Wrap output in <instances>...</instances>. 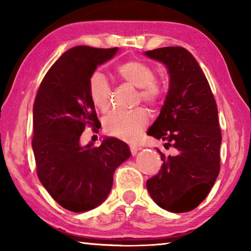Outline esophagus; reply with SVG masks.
<instances>
[{
  "mask_svg": "<svg viewBox=\"0 0 251 251\" xmlns=\"http://www.w3.org/2000/svg\"><path fill=\"white\" fill-rule=\"evenodd\" d=\"M129 150H130L131 155H136V154H137V151H138L139 148L136 146V145H129Z\"/></svg>",
  "mask_w": 251,
  "mask_h": 251,
  "instance_id": "1",
  "label": "esophagus"
}]
</instances>
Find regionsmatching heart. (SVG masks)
<instances>
[{"label": "heart", "instance_id": "1", "mask_svg": "<svg viewBox=\"0 0 251 251\" xmlns=\"http://www.w3.org/2000/svg\"><path fill=\"white\" fill-rule=\"evenodd\" d=\"M120 78L131 86L139 88L138 100L155 105L161 100L164 86L155 78L154 70L143 61H127L117 67ZM88 94L92 103L100 112L107 113L110 108V85L101 72H94L88 80ZM150 122L148 113L144 108L130 112H115L106 117L105 131L121 139H131L145 129Z\"/></svg>", "mask_w": 251, "mask_h": 251}]
</instances>
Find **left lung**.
Here are the masks:
<instances>
[{
	"label": "left lung",
	"instance_id": "1",
	"mask_svg": "<svg viewBox=\"0 0 251 251\" xmlns=\"http://www.w3.org/2000/svg\"><path fill=\"white\" fill-rule=\"evenodd\" d=\"M166 65L169 88L159 116L147 135L164 141L160 171L146 186L157 205L172 212L196 208L209 194L220 171L222 133L209 83L188 50L167 46L145 52Z\"/></svg>",
	"mask_w": 251,
	"mask_h": 251
}]
</instances>
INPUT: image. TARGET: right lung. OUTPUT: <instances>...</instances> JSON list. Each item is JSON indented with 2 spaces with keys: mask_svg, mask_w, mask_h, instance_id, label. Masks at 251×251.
Wrapping results in <instances>:
<instances>
[{
  "mask_svg": "<svg viewBox=\"0 0 251 251\" xmlns=\"http://www.w3.org/2000/svg\"><path fill=\"white\" fill-rule=\"evenodd\" d=\"M118 48L75 46L62 55L40 85L33 106L32 147L42 185L55 201L74 212L100 206L112 189L113 175L129 158L126 143L107 137L100 146H80L86 126L99 129L88 80Z\"/></svg>",
  "mask_w": 251,
  "mask_h": 251,
  "instance_id": "right-lung-1",
  "label": "right lung"
}]
</instances>
